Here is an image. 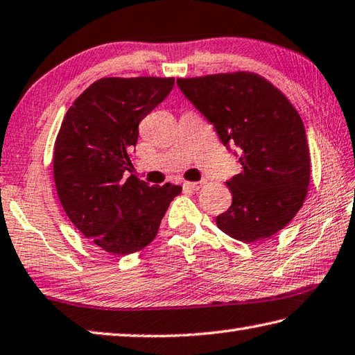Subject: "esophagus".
Masks as SVG:
<instances>
[{"label":"esophagus","instance_id":"obj_1","mask_svg":"<svg viewBox=\"0 0 355 355\" xmlns=\"http://www.w3.org/2000/svg\"><path fill=\"white\" fill-rule=\"evenodd\" d=\"M202 184H203V182H184L183 188L188 191H198L200 188H202Z\"/></svg>","mask_w":355,"mask_h":355}]
</instances>
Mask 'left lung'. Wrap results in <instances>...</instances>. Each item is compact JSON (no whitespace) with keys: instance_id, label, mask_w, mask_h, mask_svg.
<instances>
[{"instance_id":"left-lung-1","label":"left lung","mask_w":355,"mask_h":355,"mask_svg":"<svg viewBox=\"0 0 355 355\" xmlns=\"http://www.w3.org/2000/svg\"><path fill=\"white\" fill-rule=\"evenodd\" d=\"M177 85L242 166L227 182L233 203L216 217L217 227L242 242L278 233L304 203L311 180L298 112L278 88L253 73L177 79Z\"/></svg>"}]
</instances>
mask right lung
Wrapping results in <instances>:
<instances>
[{
    "label": "right lung",
    "instance_id": "obj_1",
    "mask_svg": "<svg viewBox=\"0 0 355 355\" xmlns=\"http://www.w3.org/2000/svg\"><path fill=\"white\" fill-rule=\"evenodd\" d=\"M173 79L105 77L69 107L54 147L60 203L80 233L102 250L125 256L147 247L182 186L124 178L139 122L172 92Z\"/></svg>",
    "mask_w": 355,
    "mask_h": 355
}]
</instances>
